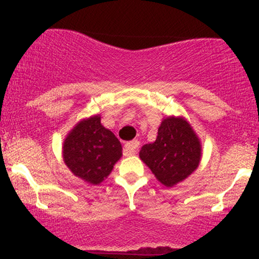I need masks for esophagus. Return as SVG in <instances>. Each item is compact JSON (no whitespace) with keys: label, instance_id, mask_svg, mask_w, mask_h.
Returning <instances> with one entry per match:
<instances>
[{"label":"esophagus","instance_id":"obj_1","mask_svg":"<svg viewBox=\"0 0 259 259\" xmlns=\"http://www.w3.org/2000/svg\"><path fill=\"white\" fill-rule=\"evenodd\" d=\"M139 145L140 142L136 141V140H134V141H130V142H126L125 145H124V153L126 154V156H132L136 152V150L139 148Z\"/></svg>","mask_w":259,"mask_h":259}]
</instances>
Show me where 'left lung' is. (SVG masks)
Instances as JSON below:
<instances>
[{
    "mask_svg": "<svg viewBox=\"0 0 259 259\" xmlns=\"http://www.w3.org/2000/svg\"><path fill=\"white\" fill-rule=\"evenodd\" d=\"M140 158L163 185L173 186L198 167L201 145L191 125L183 118H167L152 144L140 150Z\"/></svg>",
    "mask_w": 259,
    "mask_h": 259,
    "instance_id": "left-lung-1",
    "label": "left lung"
}]
</instances>
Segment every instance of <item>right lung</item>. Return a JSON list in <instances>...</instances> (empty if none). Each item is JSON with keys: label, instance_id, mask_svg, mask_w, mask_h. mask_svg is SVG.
Segmentation results:
<instances>
[{"label": "right lung", "instance_id": "right-lung-1", "mask_svg": "<svg viewBox=\"0 0 259 259\" xmlns=\"http://www.w3.org/2000/svg\"><path fill=\"white\" fill-rule=\"evenodd\" d=\"M121 157V145L111 130L101 124L99 115L80 121L65 139L63 158L76 177L100 184Z\"/></svg>", "mask_w": 259, "mask_h": 259}]
</instances>
